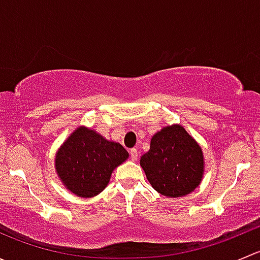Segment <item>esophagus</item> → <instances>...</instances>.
Instances as JSON below:
<instances>
[{"instance_id":"obj_1","label":"esophagus","mask_w":260,"mask_h":260,"mask_svg":"<svg viewBox=\"0 0 260 260\" xmlns=\"http://www.w3.org/2000/svg\"><path fill=\"white\" fill-rule=\"evenodd\" d=\"M129 154H131V158H132L133 161H136V159L138 158V151H137V148H131V149H129Z\"/></svg>"}]
</instances>
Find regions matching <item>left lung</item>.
I'll return each mask as SVG.
<instances>
[{"label":"left lung","mask_w":260,"mask_h":260,"mask_svg":"<svg viewBox=\"0 0 260 260\" xmlns=\"http://www.w3.org/2000/svg\"><path fill=\"white\" fill-rule=\"evenodd\" d=\"M140 162L152 187L170 198L187 195L203 179V151L177 124L157 132Z\"/></svg>","instance_id":"left-lung-1"}]
</instances>
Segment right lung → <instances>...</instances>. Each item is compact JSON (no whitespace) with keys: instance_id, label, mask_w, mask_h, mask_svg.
Here are the masks:
<instances>
[{"instance_id":"right-lung-1","label":"right lung","mask_w":260,"mask_h":260,"mask_svg":"<svg viewBox=\"0 0 260 260\" xmlns=\"http://www.w3.org/2000/svg\"><path fill=\"white\" fill-rule=\"evenodd\" d=\"M128 158L119 143L80 127L65 141L55 158L60 180L75 195L93 198L108 185L112 171Z\"/></svg>"}]
</instances>
